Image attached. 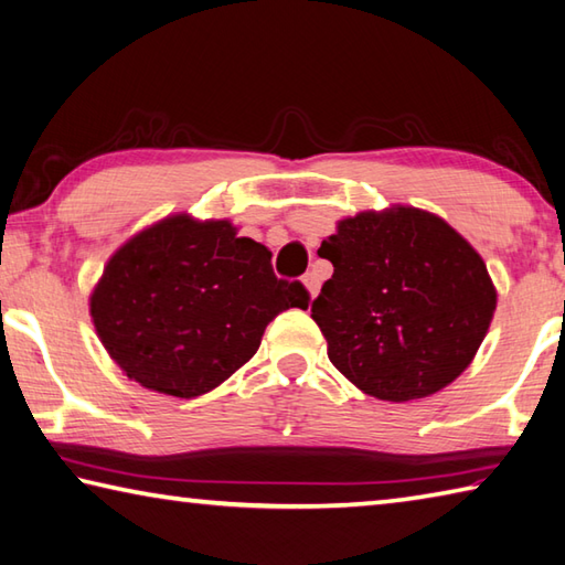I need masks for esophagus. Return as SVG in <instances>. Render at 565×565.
Segmentation results:
<instances>
[{
	"mask_svg": "<svg viewBox=\"0 0 565 565\" xmlns=\"http://www.w3.org/2000/svg\"><path fill=\"white\" fill-rule=\"evenodd\" d=\"M303 286H306V291H309L311 299H316V294H318V279H316V274H306V276H303Z\"/></svg>",
	"mask_w": 565,
	"mask_h": 565,
	"instance_id": "obj_1",
	"label": "esophagus"
}]
</instances>
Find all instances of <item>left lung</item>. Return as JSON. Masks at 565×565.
<instances>
[{"label": "left lung", "mask_w": 565, "mask_h": 565, "mask_svg": "<svg viewBox=\"0 0 565 565\" xmlns=\"http://www.w3.org/2000/svg\"><path fill=\"white\" fill-rule=\"evenodd\" d=\"M333 276L311 303L328 358L365 395L407 403L467 371L497 311L477 249L433 212L393 204L335 224Z\"/></svg>", "instance_id": "1"}]
</instances>
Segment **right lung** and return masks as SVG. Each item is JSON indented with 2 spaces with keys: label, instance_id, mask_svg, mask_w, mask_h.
<instances>
[{
  "label": "right lung",
  "instance_id": "right-lung-1",
  "mask_svg": "<svg viewBox=\"0 0 565 565\" xmlns=\"http://www.w3.org/2000/svg\"><path fill=\"white\" fill-rule=\"evenodd\" d=\"M230 220L180 212L113 252L88 299L96 333L130 381L192 399L259 351L274 316L306 309L299 281H281L271 252Z\"/></svg>",
  "mask_w": 565,
  "mask_h": 565
}]
</instances>
